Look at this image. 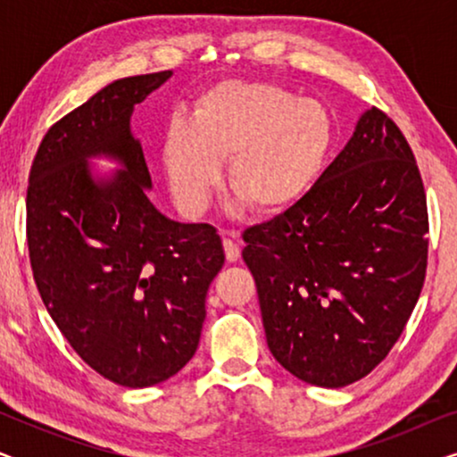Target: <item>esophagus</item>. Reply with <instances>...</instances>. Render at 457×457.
<instances>
[{
  "label": "esophagus",
  "instance_id": "34e87169",
  "mask_svg": "<svg viewBox=\"0 0 457 457\" xmlns=\"http://www.w3.org/2000/svg\"><path fill=\"white\" fill-rule=\"evenodd\" d=\"M222 245H224V255H227L228 262H237V260H239L241 247L237 245V243H235L233 239H227V237H224Z\"/></svg>",
  "mask_w": 457,
  "mask_h": 457
}]
</instances>
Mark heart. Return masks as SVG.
Wrapping results in <instances>:
<instances>
[{
    "label": "heart",
    "instance_id": "obj_1",
    "mask_svg": "<svg viewBox=\"0 0 457 457\" xmlns=\"http://www.w3.org/2000/svg\"><path fill=\"white\" fill-rule=\"evenodd\" d=\"M335 124L320 102L264 80H224L174 116L162 135V166L174 202L202 214L227 160L228 189L260 216L289 210L320 179Z\"/></svg>",
    "mask_w": 457,
    "mask_h": 457
}]
</instances>
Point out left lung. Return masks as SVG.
I'll list each match as a JSON object with an SVG mask.
<instances>
[{
    "label": "left lung",
    "mask_w": 457,
    "mask_h": 457,
    "mask_svg": "<svg viewBox=\"0 0 457 457\" xmlns=\"http://www.w3.org/2000/svg\"><path fill=\"white\" fill-rule=\"evenodd\" d=\"M427 233L410 143L383 110H368L302 202L243 233L278 364L328 389L370 374L420 297Z\"/></svg>",
    "instance_id": "left-lung-1"
}]
</instances>
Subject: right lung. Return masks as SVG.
<instances>
[{
  "label": "right lung",
  "mask_w": 457,
  "mask_h": 457,
  "mask_svg": "<svg viewBox=\"0 0 457 457\" xmlns=\"http://www.w3.org/2000/svg\"><path fill=\"white\" fill-rule=\"evenodd\" d=\"M172 71L120 79L43 137L27 189V243L49 316L71 347L122 386L158 385L193 358L205 293L224 264L210 224H180L149 202L130 114ZM96 154L123 166L96 181Z\"/></svg>",
  "instance_id": "add662e5"
}]
</instances>
